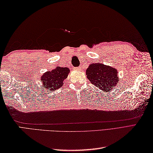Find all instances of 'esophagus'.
<instances>
[{
	"label": "esophagus",
	"mask_w": 153,
	"mask_h": 153,
	"mask_svg": "<svg viewBox=\"0 0 153 153\" xmlns=\"http://www.w3.org/2000/svg\"><path fill=\"white\" fill-rule=\"evenodd\" d=\"M74 70H76V71H79V70H81V67H74Z\"/></svg>",
	"instance_id": "1"
}]
</instances>
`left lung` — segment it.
<instances>
[{"instance_id":"8db88e82","label":"left lung","mask_w":153,"mask_h":153,"mask_svg":"<svg viewBox=\"0 0 153 153\" xmlns=\"http://www.w3.org/2000/svg\"><path fill=\"white\" fill-rule=\"evenodd\" d=\"M87 77L93 85L108 92L116 86L119 80L114 68L102 64H91L86 70Z\"/></svg>"}]
</instances>
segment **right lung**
<instances>
[{
	"label": "right lung",
	"mask_w": 153,
	"mask_h": 153,
	"mask_svg": "<svg viewBox=\"0 0 153 153\" xmlns=\"http://www.w3.org/2000/svg\"><path fill=\"white\" fill-rule=\"evenodd\" d=\"M70 70L68 68L57 67L51 71H48L42 76L41 80L47 89L54 91L63 85V81L66 79Z\"/></svg>",
	"instance_id": "1"
}]
</instances>
